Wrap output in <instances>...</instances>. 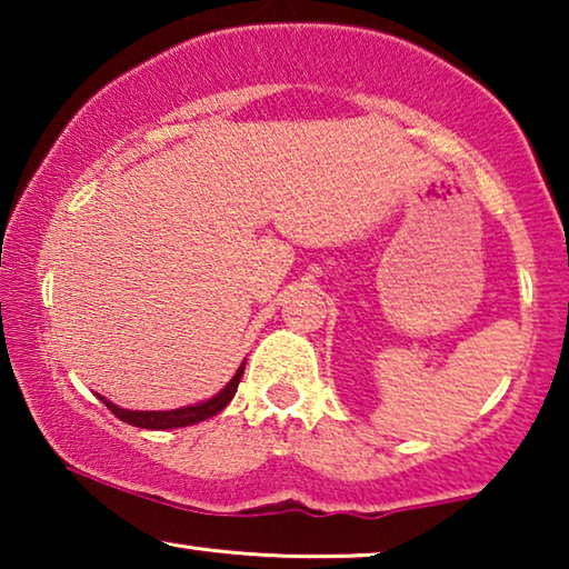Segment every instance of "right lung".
Returning <instances> with one entry per match:
<instances>
[{"mask_svg": "<svg viewBox=\"0 0 569 569\" xmlns=\"http://www.w3.org/2000/svg\"><path fill=\"white\" fill-rule=\"evenodd\" d=\"M243 370H246V362H240L236 376L228 380V386H224L220 393H214L212 399L191 403V407H181V409L139 411V409L116 407V403L108 401L106 396H98V399L103 401L106 407L121 419V422H127L131 427H142V430H176V427H189V425L204 422V419L214 417L217 411H222L224 407H228V403L232 401V396H236V391H238V383H240V378H243Z\"/></svg>", "mask_w": 569, "mask_h": 569, "instance_id": "right-lung-1", "label": "right lung"}]
</instances>
